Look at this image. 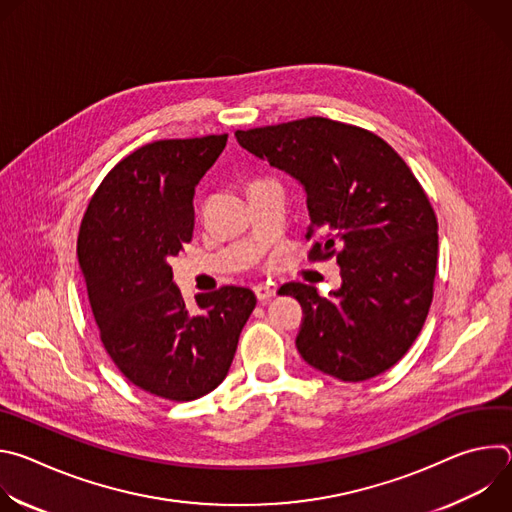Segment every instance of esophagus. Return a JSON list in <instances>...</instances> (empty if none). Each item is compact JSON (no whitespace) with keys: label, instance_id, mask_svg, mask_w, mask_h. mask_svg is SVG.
<instances>
[{"label":"esophagus","instance_id":"obj_1","mask_svg":"<svg viewBox=\"0 0 512 512\" xmlns=\"http://www.w3.org/2000/svg\"><path fill=\"white\" fill-rule=\"evenodd\" d=\"M253 289H255V296H257L259 302H265V300H269V298L275 296V287L265 285V283H259V285H255Z\"/></svg>","mask_w":512,"mask_h":512}]
</instances>
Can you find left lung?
Returning a JSON list of instances; mask_svg holds the SVG:
<instances>
[{
  "label": "left lung",
  "mask_w": 512,
  "mask_h": 512,
  "mask_svg": "<svg viewBox=\"0 0 512 512\" xmlns=\"http://www.w3.org/2000/svg\"><path fill=\"white\" fill-rule=\"evenodd\" d=\"M241 148L298 180L310 259L336 253L342 285L322 298L291 281L279 294L304 308L296 338L310 367L346 383L389 371L427 318L437 265V221L417 178L379 135L306 117L235 131Z\"/></svg>",
  "instance_id": "8db88e82"
}]
</instances>
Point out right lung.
<instances>
[{
	"label": "right lung",
	"instance_id": "1",
	"mask_svg": "<svg viewBox=\"0 0 512 512\" xmlns=\"http://www.w3.org/2000/svg\"><path fill=\"white\" fill-rule=\"evenodd\" d=\"M225 135L162 139L121 160L89 202L79 261L101 342L135 387L192 401L221 385L257 298L225 285L188 308L170 257L190 243L194 190Z\"/></svg>",
	"mask_w": 512,
	"mask_h": 512
}]
</instances>
